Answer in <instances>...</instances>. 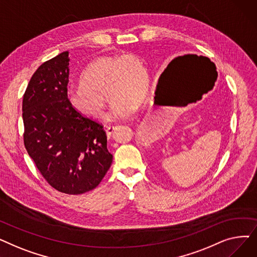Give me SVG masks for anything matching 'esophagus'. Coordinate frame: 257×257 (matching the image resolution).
Masks as SVG:
<instances>
[{
  "mask_svg": "<svg viewBox=\"0 0 257 257\" xmlns=\"http://www.w3.org/2000/svg\"><path fill=\"white\" fill-rule=\"evenodd\" d=\"M115 129H116V127H114V126H110V127H108L106 129V133H107V138L108 139H111L113 137V133H114Z\"/></svg>",
  "mask_w": 257,
  "mask_h": 257,
  "instance_id": "1",
  "label": "esophagus"
}]
</instances>
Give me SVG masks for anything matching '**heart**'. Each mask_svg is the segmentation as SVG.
Masks as SVG:
<instances>
[{
  "label": "heart",
  "instance_id": "1",
  "mask_svg": "<svg viewBox=\"0 0 257 257\" xmlns=\"http://www.w3.org/2000/svg\"><path fill=\"white\" fill-rule=\"evenodd\" d=\"M148 91V75L142 62L132 55L103 56L91 61L80 75V83L66 93L67 101L76 111L102 119L105 100L111 104L114 118L130 117L143 102Z\"/></svg>",
  "mask_w": 257,
  "mask_h": 257
}]
</instances>
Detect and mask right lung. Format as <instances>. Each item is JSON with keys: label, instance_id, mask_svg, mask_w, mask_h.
<instances>
[{"label": "right lung", "instance_id": "add662e5", "mask_svg": "<svg viewBox=\"0 0 257 257\" xmlns=\"http://www.w3.org/2000/svg\"><path fill=\"white\" fill-rule=\"evenodd\" d=\"M69 52L40 65L23 99L24 144L55 190L80 195L96 188L112 163L103 126L67 101Z\"/></svg>", "mask_w": 257, "mask_h": 257}]
</instances>
